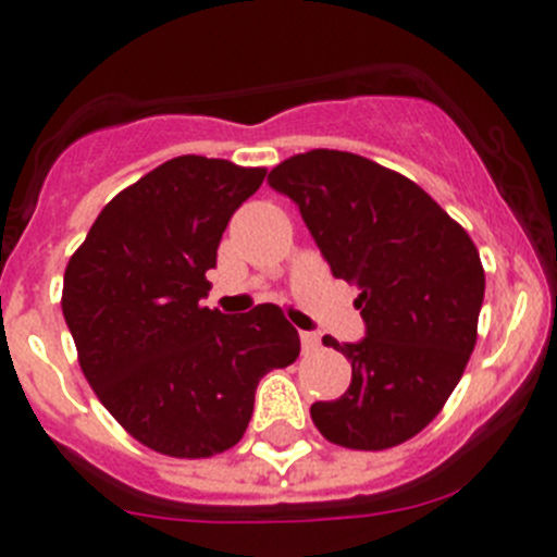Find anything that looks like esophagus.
<instances>
[{
	"instance_id": "1",
	"label": "esophagus",
	"mask_w": 557,
	"mask_h": 557,
	"mask_svg": "<svg viewBox=\"0 0 557 557\" xmlns=\"http://www.w3.org/2000/svg\"><path fill=\"white\" fill-rule=\"evenodd\" d=\"M318 348H321V337L312 332H301V350H305V354H312V350Z\"/></svg>"
}]
</instances>
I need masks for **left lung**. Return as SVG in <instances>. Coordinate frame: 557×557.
<instances>
[{
	"label": "left lung",
	"mask_w": 557,
	"mask_h": 557,
	"mask_svg": "<svg viewBox=\"0 0 557 557\" xmlns=\"http://www.w3.org/2000/svg\"><path fill=\"white\" fill-rule=\"evenodd\" d=\"M269 185L296 201L334 277L359 288L367 323L361 343L323 337L350 361V386L312 403L318 433L359 451L405 444L441 413L476 345V245L416 182L361 154H294Z\"/></svg>",
	"instance_id": "1"
}]
</instances>
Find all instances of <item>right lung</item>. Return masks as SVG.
<instances>
[{"instance_id": "add662e5", "label": "right lung", "mask_w": 557, "mask_h": 557, "mask_svg": "<svg viewBox=\"0 0 557 557\" xmlns=\"http://www.w3.org/2000/svg\"><path fill=\"white\" fill-rule=\"evenodd\" d=\"M267 169L182 154L106 203L64 269L62 312L97 399L138 444L201 460L242 441L256 386L299 356L277 305H201L231 214Z\"/></svg>"}]
</instances>
